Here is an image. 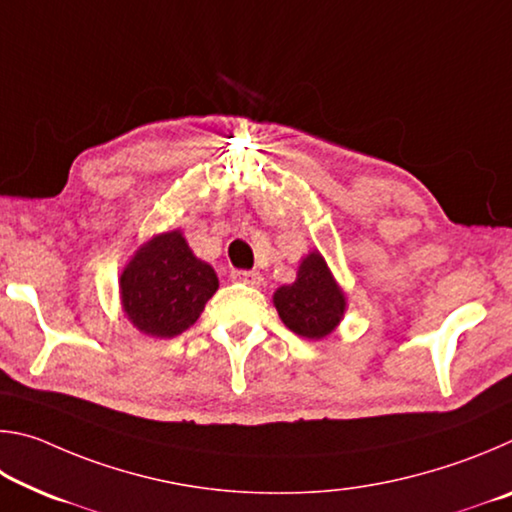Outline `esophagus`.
I'll return each mask as SVG.
<instances>
[{"label": "esophagus", "mask_w": 512, "mask_h": 512, "mask_svg": "<svg viewBox=\"0 0 512 512\" xmlns=\"http://www.w3.org/2000/svg\"><path fill=\"white\" fill-rule=\"evenodd\" d=\"M232 280L235 282H244V284H250V287H259V284L264 282V277L259 275L257 271H232Z\"/></svg>", "instance_id": "esophagus-1"}]
</instances>
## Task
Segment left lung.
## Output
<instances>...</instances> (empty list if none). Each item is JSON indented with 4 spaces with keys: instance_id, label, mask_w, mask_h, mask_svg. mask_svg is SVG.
Returning a JSON list of instances; mask_svg holds the SVG:
<instances>
[{
    "instance_id": "8db88e82",
    "label": "left lung",
    "mask_w": 512,
    "mask_h": 512,
    "mask_svg": "<svg viewBox=\"0 0 512 512\" xmlns=\"http://www.w3.org/2000/svg\"><path fill=\"white\" fill-rule=\"evenodd\" d=\"M273 305L282 323L305 339L318 341L332 334L345 314V293L336 284L318 250L302 259L293 284L273 293Z\"/></svg>"
}]
</instances>
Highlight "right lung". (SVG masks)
Here are the masks:
<instances>
[{
  "label": "right lung",
  "mask_w": 512,
  "mask_h": 512,
  "mask_svg": "<svg viewBox=\"0 0 512 512\" xmlns=\"http://www.w3.org/2000/svg\"><path fill=\"white\" fill-rule=\"evenodd\" d=\"M216 289L214 268L192 253L180 230L146 241L119 277L121 309L155 339H171L192 327Z\"/></svg>",
  "instance_id": "obj_1"
}]
</instances>
